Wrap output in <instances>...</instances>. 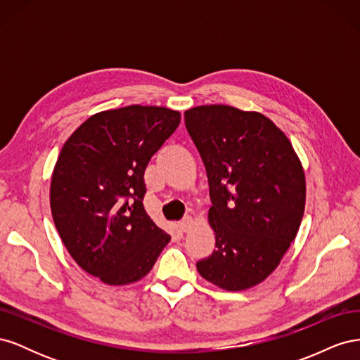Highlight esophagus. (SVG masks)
<instances>
[{"mask_svg": "<svg viewBox=\"0 0 360 360\" xmlns=\"http://www.w3.org/2000/svg\"><path fill=\"white\" fill-rule=\"evenodd\" d=\"M180 225V228H181V231H184V233H188L189 230H191V226H192V217L191 216H188V217H184V219L179 224Z\"/></svg>", "mask_w": 360, "mask_h": 360, "instance_id": "1", "label": "esophagus"}]
</instances>
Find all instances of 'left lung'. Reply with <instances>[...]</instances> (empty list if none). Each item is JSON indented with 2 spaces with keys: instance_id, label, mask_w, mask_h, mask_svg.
I'll return each instance as SVG.
<instances>
[{
  "instance_id": "left-lung-1",
  "label": "left lung",
  "mask_w": 360,
  "mask_h": 360,
  "mask_svg": "<svg viewBox=\"0 0 360 360\" xmlns=\"http://www.w3.org/2000/svg\"><path fill=\"white\" fill-rule=\"evenodd\" d=\"M184 123L209 177L216 249L200 275L226 291L263 282L296 237L307 186L290 139L259 112L195 106Z\"/></svg>"
}]
</instances>
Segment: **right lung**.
<instances>
[{"label": "right lung", "instance_id": "obj_1", "mask_svg": "<svg viewBox=\"0 0 360 360\" xmlns=\"http://www.w3.org/2000/svg\"><path fill=\"white\" fill-rule=\"evenodd\" d=\"M179 124V111L130 105L91 115L60 151L53 224L78 266L108 285L143 279L171 240L144 209V172Z\"/></svg>", "mask_w": 360, "mask_h": 360}]
</instances>
